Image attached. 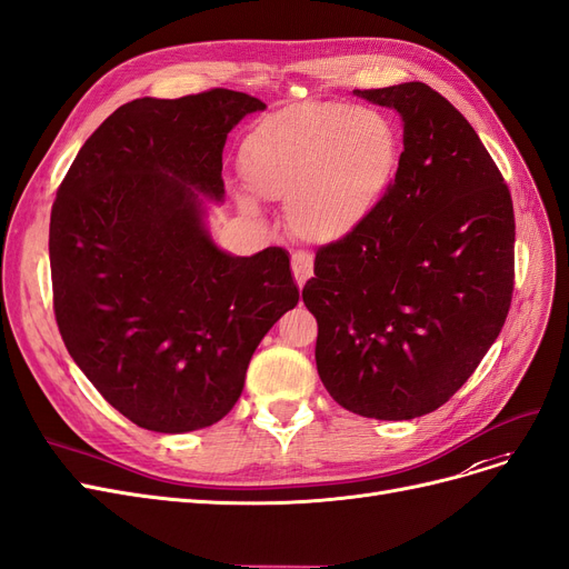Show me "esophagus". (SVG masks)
<instances>
[{
	"label": "esophagus",
	"instance_id": "obj_1",
	"mask_svg": "<svg viewBox=\"0 0 569 569\" xmlns=\"http://www.w3.org/2000/svg\"><path fill=\"white\" fill-rule=\"evenodd\" d=\"M291 272H293V280H297V284L303 287L306 280L312 276V253L293 251L291 253Z\"/></svg>",
	"mask_w": 569,
	"mask_h": 569
}]
</instances>
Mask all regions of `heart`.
<instances>
[{
    "label": "heart",
    "instance_id": "b5f03b06",
    "mask_svg": "<svg viewBox=\"0 0 569 569\" xmlns=\"http://www.w3.org/2000/svg\"><path fill=\"white\" fill-rule=\"evenodd\" d=\"M398 133L369 108L303 101L272 112L240 146V169L251 192L287 200L289 230L329 244L356 232L396 176ZM253 209L249 198H242Z\"/></svg>",
    "mask_w": 569,
    "mask_h": 569
}]
</instances>
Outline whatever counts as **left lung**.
I'll use <instances>...</instances> for the list:
<instances>
[{"mask_svg": "<svg viewBox=\"0 0 569 569\" xmlns=\"http://www.w3.org/2000/svg\"><path fill=\"white\" fill-rule=\"evenodd\" d=\"M352 93L400 112L405 150L371 217L318 249L303 303L329 396L402 421L445 405L497 341L513 297V200L476 129L436 89Z\"/></svg>", "mask_w": 569, "mask_h": 569, "instance_id": "8db88e82", "label": "left lung"}]
</instances>
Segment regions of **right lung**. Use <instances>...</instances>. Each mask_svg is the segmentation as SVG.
<instances>
[{
	"instance_id": "add662e5",
	"label": "right lung",
	"mask_w": 569,
	"mask_h": 569,
	"mask_svg": "<svg viewBox=\"0 0 569 569\" xmlns=\"http://www.w3.org/2000/svg\"><path fill=\"white\" fill-rule=\"evenodd\" d=\"M266 103L242 91L136 98L77 152L49 226L53 312L72 360L120 415L188 433L238 402L253 350L299 303L289 257H230L202 223L223 146Z\"/></svg>"
}]
</instances>
